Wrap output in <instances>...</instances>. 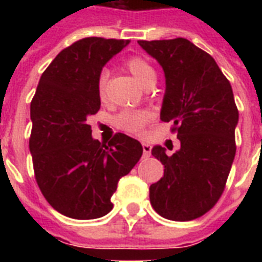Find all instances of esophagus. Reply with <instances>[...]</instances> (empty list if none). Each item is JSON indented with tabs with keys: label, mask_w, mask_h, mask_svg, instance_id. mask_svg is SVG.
I'll list each match as a JSON object with an SVG mask.
<instances>
[{
	"label": "esophagus",
	"mask_w": 262,
	"mask_h": 262,
	"mask_svg": "<svg viewBox=\"0 0 262 262\" xmlns=\"http://www.w3.org/2000/svg\"><path fill=\"white\" fill-rule=\"evenodd\" d=\"M143 154L144 158H148V156L151 155V145H149V144L143 143Z\"/></svg>",
	"instance_id": "34e87169"
}]
</instances>
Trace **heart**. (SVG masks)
Returning a JSON list of instances; mask_svg holds the SVG:
<instances>
[{
  "instance_id": "b5f03b06",
  "label": "heart",
  "mask_w": 262,
  "mask_h": 262,
  "mask_svg": "<svg viewBox=\"0 0 262 262\" xmlns=\"http://www.w3.org/2000/svg\"><path fill=\"white\" fill-rule=\"evenodd\" d=\"M125 67L144 87L155 84V68L143 57H139V55L129 57L125 61ZM108 79H110V72L107 69L100 71L98 76V95L102 102L106 100L108 95ZM152 119H154V113L148 108H126L121 111L118 115H115L114 122L121 130H125L132 135H139Z\"/></svg>"
}]
</instances>
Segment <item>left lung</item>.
<instances>
[{"instance_id":"8db88e82","label":"left lung","mask_w":262,"mask_h":262,"mask_svg":"<svg viewBox=\"0 0 262 262\" xmlns=\"http://www.w3.org/2000/svg\"><path fill=\"white\" fill-rule=\"evenodd\" d=\"M139 45L163 68L160 119L172 123L181 141L171 156L160 145L152 148L164 175L149 187L151 205L168 220L197 219L217 203L235 158L239 114L231 84L215 59L187 39Z\"/></svg>"}]
</instances>
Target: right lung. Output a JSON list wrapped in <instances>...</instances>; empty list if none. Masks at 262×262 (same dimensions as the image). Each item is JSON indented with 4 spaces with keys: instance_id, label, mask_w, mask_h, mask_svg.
Segmentation results:
<instances>
[{
    "instance_id": "1",
    "label": "right lung",
    "mask_w": 262,
    "mask_h": 262,
    "mask_svg": "<svg viewBox=\"0 0 262 262\" xmlns=\"http://www.w3.org/2000/svg\"><path fill=\"white\" fill-rule=\"evenodd\" d=\"M130 40L84 38L43 72L31 102L30 151L47 203L72 219H98L113 209L119 178L143 155L137 140L117 133L103 145L88 118L100 108L98 76Z\"/></svg>"
}]
</instances>
